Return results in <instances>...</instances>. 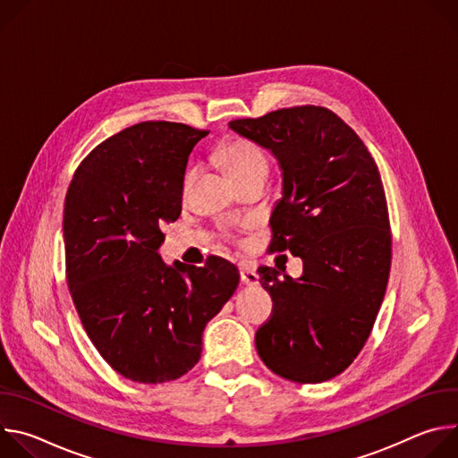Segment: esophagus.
Segmentation results:
<instances>
[{
    "instance_id": "34e87169",
    "label": "esophagus",
    "mask_w": 458,
    "mask_h": 458,
    "mask_svg": "<svg viewBox=\"0 0 458 458\" xmlns=\"http://www.w3.org/2000/svg\"><path fill=\"white\" fill-rule=\"evenodd\" d=\"M239 272H241V281L242 284H248V286H255L259 284V276L253 268H250L248 265H241L239 267Z\"/></svg>"
}]
</instances>
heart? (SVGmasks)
I'll return each mask as SVG.
<instances>
[{"label":"heart","mask_w":458,"mask_h":458,"mask_svg":"<svg viewBox=\"0 0 458 458\" xmlns=\"http://www.w3.org/2000/svg\"><path fill=\"white\" fill-rule=\"evenodd\" d=\"M219 161L226 166L230 175L235 179L237 184L255 177V175H268L270 172V156L265 148H260L257 143L244 140V138H228L225 143H221L217 150ZM195 174L193 166L184 174L182 179V191H188Z\"/></svg>","instance_id":"b5f03b06"}]
</instances>
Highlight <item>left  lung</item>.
I'll return each mask as SVG.
<instances>
[{"instance_id":"1","label":"left lung","mask_w":458,"mask_h":458,"mask_svg":"<svg viewBox=\"0 0 458 458\" xmlns=\"http://www.w3.org/2000/svg\"><path fill=\"white\" fill-rule=\"evenodd\" d=\"M270 148L283 168L268 250L302 259V276L259 267L274 301L255 334L274 373L299 384L343 373L364 348L391 268V230L378 168L335 112L302 105L228 123Z\"/></svg>"}]
</instances>
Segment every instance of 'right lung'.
<instances>
[{
  "instance_id": "add662e5",
  "label": "right lung",
  "mask_w": 458,
  "mask_h": 458,
  "mask_svg": "<svg viewBox=\"0 0 458 458\" xmlns=\"http://www.w3.org/2000/svg\"><path fill=\"white\" fill-rule=\"evenodd\" d=\"M208 134L184 123L145 121L99 143L64 198L67 283L83 328L119 375L161 384L201 359L203 330L239 284L221 257L166 267L163 226L181 216L191 148Z\"/></svg>"
}]
</instances>
